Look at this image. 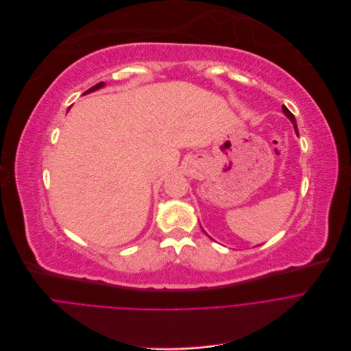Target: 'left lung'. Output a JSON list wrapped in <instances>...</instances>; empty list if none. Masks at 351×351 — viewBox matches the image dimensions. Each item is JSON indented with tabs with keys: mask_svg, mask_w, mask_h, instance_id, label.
I'll return each instance as SVG.
<instances>
[{
	"mask_svg": "<svg viewBox=\"0 0 351 351\" xmlns=\"http://www.w3.org/2000/svg\"><path fill=\"white\" fill-rule=\"evenodd\" d=\"M282 112L285 113V116L292 121V124H293V127H295V131H296V134L299 135V132H298V124H296V119H295V116H293V113L285 106V105H282Z\"/></svg>",
	"mask_w": 351,
	"mask_h": 351,
	"instance_id": "left-lung-1",
	"label": "left lung"
}]
</instances>
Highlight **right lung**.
Here are the masks:
<instances>
[{
	"label": "right lung",
	"instance_id": "obj_1",
	"mask_svg": "<svg viewBox=\"0 0 351 351\" xmlns=\"http://www.w3.org/2000/svg\"><path fill=\"white\" fill-rule=\"evenodd\" d=\"M104 87V83H98L97 86H94V87H91L90 90H87L84 94H90V93H93V91H95V90H99V88H102Z\"/></svg>",
	"mask_w": 351,
	"mask_h": 351
}]
</instances>
